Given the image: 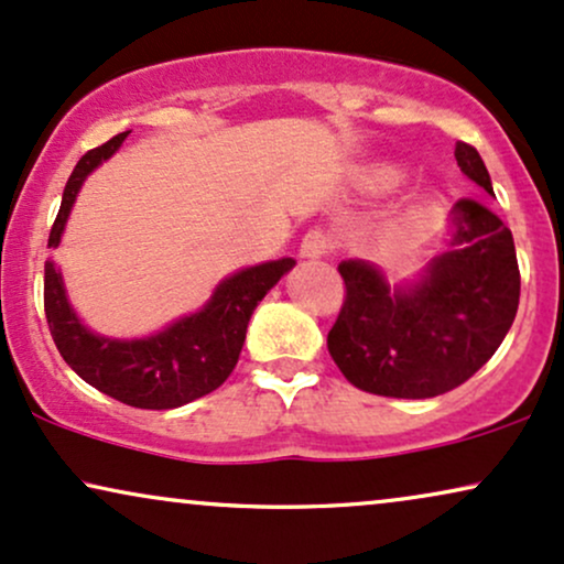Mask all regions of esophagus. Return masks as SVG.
<instances>
[{
    "label": "esophagus",
    "mask_w": 564,
    "mask_h": 564,
    "mask_svg": "<svg viewBox=\"0 0 564 564\" xmlns=\"http://www.w3.org/2000/svg\"><path fill=\"white\" fill-rule=\"evenodd\" d=\"M332 248H335V242H332L329 235L318 227L308 229L301 242V253L305 259H326V256L332 253Z\"/></svg>",
    "instance_id": "1"
}]
</instances>
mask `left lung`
I'll return each mask as SVG.
<instances>
[{
    "label": "left lung",
    "mask_w": 564,
    "mask_h": 564,
    "mask_svg": "<svg viewBox=\"0 0 564 564\" xmlns=\"http://www.w3.org/2000/svg\"><path fill=\"white\" fill-rule=\"evenodd\" d=\"M455 159L495 193L474 145L457 143ZM452 214V248L429 263L415 288L389 290L368 263H339L345 301L326 347L352 387L381 398H436L474 377L510 332L520 301L512 232L470 198L457 200Z\"/></svg>",
    "instance_id": "8db88e82"
}]
</instances>
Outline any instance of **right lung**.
<instances>
[{
    "instance_id": "right-lung-1",
    "label": "right lung",
    "mask_w": 564,
    "mask_h": 564,
    "mask_svg": "<svg viewBox=\"0 0 564 564\" xmlns=\"http://www.w3.org/2000/svg\"><path fill=\"white\" fill-rule=\"evenodd\" d=\"M130 133V130H128ZM128 133L96 145L80 156L69 175L57 219L48 232V248H57L67 214L83 180L104 159L120 149ZM295 267L293 259L242 269L217 288L198 314L180 318L149 339H107L90 335L69 308L59 271L44 263V311L59 356L83 381L124 405L170 410L193 402L225 384L238 364L250 314L263 295Z\"/></svg>"
}]
</instances>
